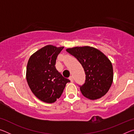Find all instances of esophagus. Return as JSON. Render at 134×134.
Here are the masks:
<instances>
[{"label":"esophagus","instance_id":"esophagus-1","mask_svg":"<svg viewBox=\"0 0 134 134\" xmlns=\"http://www.w3.org/2000/svg\"><path fill=\"white\" fill-rule=\"evenodd\" d=\"M69 79H70V80L71 81V82H73V77H72V76H70Z\"/></svg>","mask_w":134,"mask_h":134}]
</instances>
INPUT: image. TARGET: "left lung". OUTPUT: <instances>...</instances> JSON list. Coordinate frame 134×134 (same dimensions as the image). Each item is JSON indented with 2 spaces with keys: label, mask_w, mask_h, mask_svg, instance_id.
<instances>
[{
  "label": "left lung",
  "mask_w": 134,
  "mask_h": 134,
  "mask_svg": "<svg viewBox=\"0 0 134 134\" xmlns=\"http://www.w3.org/2000/svg\"><path fill=\"white\" fill-rule=\"evenodd\" d=\"M66 51L77 59L85 70V83L80 86L83 96L96 100L105 95L113 78L112 64L107 57L99 49L89 46L73 47Z\"/></svg>",
  "instance_id": "left-lung-1"
}]
</instances>
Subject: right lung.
<instances>
[{"instance_id": "1", "label": "right lung", "mask_w": 134, "mask_h": 134, "mask_svg": "<svg viewBox=\"0 0 134 134\" xmlns=\"http://www.w3.org/2000/svg\"><path fill=\"white\" fill-rule=\"evenodd\" d=\"M63 48L46 45L34 53L27 64L26 77L29 87L38 99L45 103L55 102L70 81L55 67L57 57Z\"/></svg>"}]
</instances>
